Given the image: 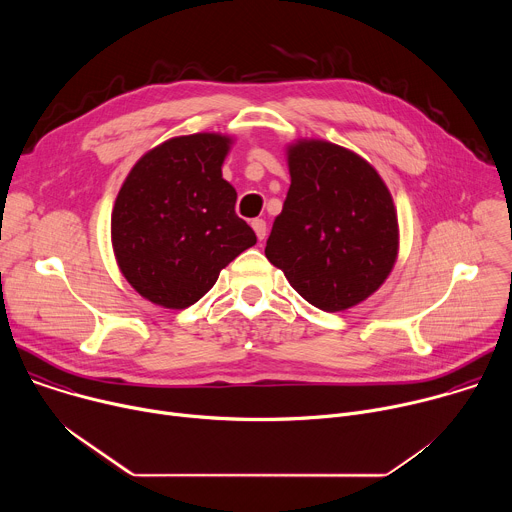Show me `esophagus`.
<instances>
[{
    "mask_svg": "<svg viewBox=\"0 0 512 512\" xmlns=\"http://www.w3.org/2000/svg\"><path fill=\"white\" fill-rule=\"evenodd\" d=\"M251 227H253V231H255L257 239H259V241H263V239H265V235H267V225H265L263 218H255V221L251 223Z\"/></svg>",
    "mask_w": 512,
    "mask_h": 512,
    "instance_id": "esophagus-1",
    "label": "esophagus"
}]
</instances>
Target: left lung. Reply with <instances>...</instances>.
Listing matches in <instances>:
<instances>
[{
	"label": "left lung",
	"mask_w": 512,
	"mask_h": 512,
	"mask_svg": "<svg viewBox=\"0 0 512 512\" xmlns=\"http://www.w3.org/2000/svg\"><path fill=\"white\" fill-rule=\"evenodd\" d=\"M291 184L265 257L324 312L373 296L399 253L393 196L358 154L324 139L287 145Z\"/></svg>",
	"instance_id": "left-lung-1"
}]
</instances>
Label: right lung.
I'll return each mask as SVG.
<instances>
[{
    "mask_svg": "<svg viewBox=\"0 0 512 512\" xmlns=\"http://www.w3.org/2000/svg\"><path fill=\"white\" fill-rule=\"evenodd\" d=\"M233 139L172 137L127 174L111 214L117 265L145 300L170 310L196 304L218 273L257 243L237 216V190L223 178Z\"/></svg>",
    "mask_w": 512,
    "mask_h": 512,
    "instance_id": "add662e5",
    "label": "right lung"
}]
</instances>
